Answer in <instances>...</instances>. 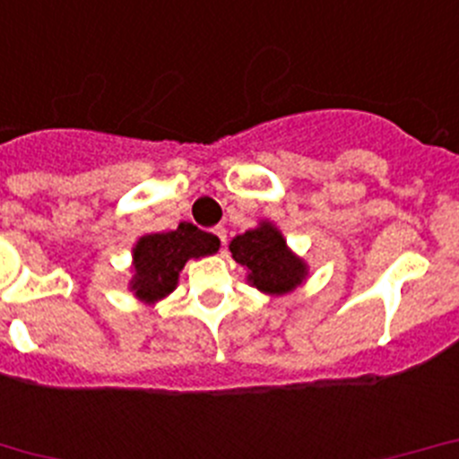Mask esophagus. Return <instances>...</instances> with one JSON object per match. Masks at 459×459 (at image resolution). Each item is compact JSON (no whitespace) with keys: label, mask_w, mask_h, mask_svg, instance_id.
I'll list each match as a JSON object with an SVG mask.
<instances>
[{"label":"esophagus","mask_w":459,"mask_h":459,"mask_svg":"<svg viewBox=\"0 0 459 459\" xmlns=\"http://www.w3.org/2000/svg\"><path fill=\"white\" fill-rule=\"evenodd\" d=\"M212 233H215L217 238H220L221 247H226V229H224V226H215V229H212Z\"/></svg>","instance_id":"esophagus-1"}]
</instances>
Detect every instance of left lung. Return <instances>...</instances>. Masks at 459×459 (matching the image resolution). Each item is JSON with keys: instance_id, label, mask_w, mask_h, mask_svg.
Returning a JSON list of instances; mask_svg holds the SVG:
<instances>
[{"instance_id": "obj_1", "label": "left lung", "mask_w": 459, "mask_h": 459, "mask_svg": "<svg viewBox=\"0 0 459 459\" xmlns=\"http://www.w3.org/2000/svg\"><path fill=\"white\" fill-rule=\"evenodd\" d=\"M229 251L235 262L247 268L248 284L264 295L293 293L308 277V264L290 251L281 230L268 220L235 235Z\"/></svg>"}]
</instances>
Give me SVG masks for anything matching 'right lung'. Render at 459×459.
Masks as SVG:
<instances>
[{
    "label": "right lung",
    "mask_w": 459,
    "mask_h": 459,
    "mask_svg": "<svg viewBox=\"0 0 459 459\" xmlns=\"http://www.w3.org/2000/svg\"><path fill=\"white\" fill-rule=\"evenodd\" d=\"M220 251V239L182 221L169 233H146L133 247L128 290L143 304H155L178 289L179 273L188 259H200Z\"/></svg>",
    "instance_id": "obj_1"
}]
</instances>
